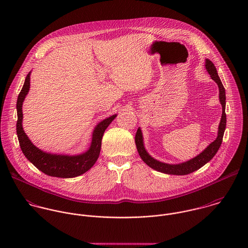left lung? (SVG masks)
<instances>
[{
	"label": "left lung",
	"mask_w": 248,
	"mask_h": 248,
	"mask_svg": "<svg viewBox=\"0 0 248 248\" xmlns=\"http://www.w3.org/2000/svg\"><path fill=\"white\" fill-rule=\"evenodd\" d=\"M205 68L206 71L210 74L213 80L217 84L218 89H219V102L222 107V114H221V119L219 122L218 126V132H217V138L216 139L215 141H213L202 154L194 157L193 159H190L189 161H186L184 163L180 164H176V165H171V164H166L162 163L160 161L155 160L149 154L146 152L144 145H143V139H142V133L140 129H138V132L136 134V145L138 148V152L141 157L142 160L151 168L169 175H177V176H183V175H188L191 174L200 168H202L203 165H205L208 161H210L214 157V155L217 154V150L219 149L221 142H222V138L224 134V130L226 127V113H225V90L224 87L217 75V69L215 65L209 59H206L205 61Z\"/></svg>",
	"instance_id": "1"
}]
</instances>
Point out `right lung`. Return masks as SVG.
<instances>
[{"label": "right lung", "mask_w": 248, "mask_h": 248, "mask_svg": "<svg viewBox=\"0 0 248 248\" xmlns=\"http://www.w3.org/2000/svg\"><path fill=\"white\" fill-rule=\"evenodd\" d=\"M31 73H29L26 77L24 86L18 95L17 99V136L20 143L21 150L23 151L26 157L35 166L37 169L42 171L44 174L50 177H77L88 170H90L93 164L96 162L101 149V142L104 135V132L110 124V122L115 118L116 114L109 116L105 120L101 121L94 129L93 135V140L90 149L79 155H51L47 153H44L40 149L34 146L28 136L25 134L22 126L23 120V112L22 105L26 95L29 93L30 85H31Z\"/></svg>", "instance_id": "obj_1"}]
</instances>
